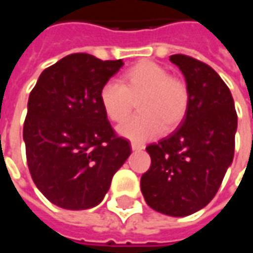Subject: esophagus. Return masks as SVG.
<instances>
[{"label":"esophagus","mask_w":253,"mask_h":253,"mask_svg":"<svg viewBox=\"0 0 253 253\" xmlns=\"http://www.w3.org/2000/svg\"><path fill=\"white\" fill-rule=\"evenodd\" d=\"M131 149L132 151H142L144 149V145L135 144V142H131Z\"/></svg>","instance_id":"34e87169"}]
</instances>
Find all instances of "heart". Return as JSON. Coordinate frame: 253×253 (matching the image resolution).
Masks as SVG:
<instances>
[{
    "instance_id": "heart-1",
    "label": "heart",
    "mask_w": 253,
    "mask_h": 253,
    "mask_svg": "<svg viewBox=\"0 0 253 253\" xmlns=\"http://www.w3.org/2000/svg\"><path fill=\"white\" fill-rule=\"evenodd\" d=\"M138 101L141 112L118 128L132 141L156 138L164 127L175 128L185 118L189 105L186 84L153 61H139L122 74L121 84L107 82L100 90V104L115 123H123Z\"/></svg>"
}]
</instances>
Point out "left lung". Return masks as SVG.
Listing matches in <instances>:
<instances>
[{"mask_svg": "<svg viewBox=\"0 0 253 253\" xmlns=\"http://www.w3.org/2000/svg\"><path fill=\"white\" fill-rule=\"evenodd\" d=\"M169 61L186 81L188 111L175 131L146 146L152 163L141 192L157 212L188 216L212 200L233 163L237 114L230 90L210 65L185 54Z\"/></svg>", "mask_w": 253, "mask_h": 253, "instance_id": "left-lung-1", "label": "left lung"}]
</instances>
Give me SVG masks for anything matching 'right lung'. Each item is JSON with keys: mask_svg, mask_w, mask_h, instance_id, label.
Returning <instances> with one entry per match:
<instances>
[{"mask_svg": "<svg viewBox=\"0 0 253 253\" xmlns=\"http://www.w3.org/2000/svg\"><path fill=\"white\" fill-rule=\"evenodd\" d=\"M122 65L70 54L43 70L30 93L23 127L28 169L54 206L72 211L98 206L131 153L100 104V90Z\"/></svg>", "mask_w": 253, "mask_h": 253, "instance_id": "add662e5", "label": "right lung"}]
</instances>
